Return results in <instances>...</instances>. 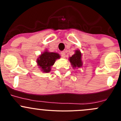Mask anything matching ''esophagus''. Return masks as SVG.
I'll return each mask as SVG.
<instances>
[{
  "mask_svg": "<svg viewBox=\"0 0 121 121\" xmlns=\"http://www.w3.org/2000/svg\"><path fill=\"white\" fill-rule=\"evenodd\" d=\"M61 56L63 58H65V53L64 52H61Z\"/></svg>",
  "mask_w": 121,
  "mask_h": 121,
  "instance_id": "34e87169",
  "label": "esophagus"
}]
</instances>
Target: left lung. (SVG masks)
Returning <instances> with one entry per match:
<instances>
[{
	"label": "left lung",
	"mask_w": 121,
	"mask_h": 121,
	"mask_svg": "<svg viewBox=\"0 0 121 121\" xmlns=\"http://www.w3.org/2000/svg\"><path fill=\"white\" fill-rule=\"evenodd\" d=\"M69 61L73 69L80 68L82 66V54L80 50H76L75 53L69 57Z\"/></svg>",
	"instance_id": "obj_1"
}]
</instances>
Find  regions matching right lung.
Wrapping results in <instances>:
<instances>
[{
  "mask_svg": "<svg viewBox=\"0 0 121 121\" xmlns=\"http://www.w3.org/2000/svg\"><path fill=\"white\" fill-rule=\"evenodd\" d=\"M60 58L58 53L49 52L47 50L39 56L37 58V66L43 73H48L52 70V67L54 64L57 59Z\"/></svg>",
  "mask_w": 121,
  "mask_h": 121,
  "instance_id": "1",
  "label": "right lung"
}]
</instances>
